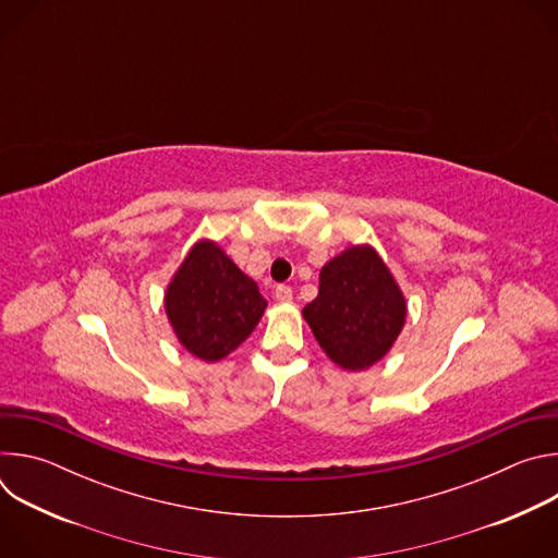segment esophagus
Instances as JSON below:
<instances>
[{"instance_id": "1", "label": "esophagus", "mask_w": 558, "mask_h": 558, "mask_svg": "<svg viewBox=\"0 0 558 558\" xmlns=\"http://www.w3.org/2000/svg\"><path fill=\"white\" fill-rule=\"evenodd\" d=\"M276 300L278 302H291V298H293V291H291V287H287V284H280V287H276Z\"/></svg>"}]
</instances>
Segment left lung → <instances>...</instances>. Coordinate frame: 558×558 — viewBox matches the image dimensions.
I'll return each mask as SVG.
<instances>
[{"mask_svg":"<svg viewBox=\"0 0 558 558\" xmlns=\"http://www.w3.org/2000/svg\"><path fill=\"white\" fill-rule=\"evenodd\" d=\"M302 315L333 364L364 371L402 333L407 298L371 245H351L323 267L317 298Z\"/></svg>","mask_w":558,"mask_h":558,"instance_id":"8db88e82","label":"left lung"}]
</instances>
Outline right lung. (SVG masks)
Instances as JSON below:
<instances>
[{"mask_svg":"<svg viewBox=\"0 0 558 558\" xmlns=\"http://www.w3.org/2000/svg\"><path fill=\"white\" fill-rule=\"evenodd\" d=\"M163 302L174 336L203 362H218L241 347L267 308L258 284L207 238L190 250Z\"/></svg>","mask_w":558,"mask_h":558,"instance_id":"1","label":"right lung"}]
</instances>
